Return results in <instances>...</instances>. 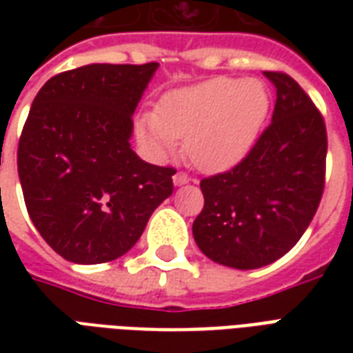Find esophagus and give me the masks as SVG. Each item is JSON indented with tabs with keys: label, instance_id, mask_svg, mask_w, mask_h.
I'll return each instance as SVG.
<instances>
[{
	"label": "esophagus",
	"instance_id": "obj_1",
	"mask_svg": "<svg viewBox=\"0 0 353 353\" xmlns=\"http://www.w3.org/2000/svg\"><path fill=\"white\" fill-rule=\"evenodd\" d=\"M189 179H191V177L187 176V172H181V170H179V172H176V174H174V183H176V185L189 183Z\"/></svg>",
	"mask_w": 353,
	"mask_h": 353
}]
</instances>
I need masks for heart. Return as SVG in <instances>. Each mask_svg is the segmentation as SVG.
Instances as JSON below:
<instances>
[{"instance_id": "1", "label": "heart", "mask_w": 353, "mask_h": 353, "mask_svg": "<svg viewBox=\"0 0 353 353\" xmlns=\"http://www.w3.org/2000/svg\"><path fill=\"white\" fill-rule=\"evenodd\" d=\"M268 108L270 96L261 81L217 77L166 94L157 115L139 119L138 136L159 157L185 139V154L196 168L219 172L250 153Z\"/></svg>"}]
</instances>
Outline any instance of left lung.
I'll list each match as a JSON object with an SVG mask.
<instances>
[{
    "mask_svg": "<svg viewBox=\"0 0 353 353\" xmlns=\"http://www.w3.org/2000/svg\"><path fill=\"white\" fill-rule=\"evenodd\" d=\"M272 123L227 172L204 177V208L192 236L215 263L240 270L270 265L301 240L325 189L327 130L310 96L283 72Z\"/></svg>",
    "mask_w": 353,
    "mask_h": 353,
    "instance_id": "left-lung-1",
    "label": "left lung"
}]
</instances>
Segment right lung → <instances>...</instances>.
Masks as SVG:
<instances>
[{"label":"right lung","instance_id":"right-lung-1","mask_svg":"<svg viewBox=\"0 0 353 353\" xmlns=\"http://www.w3.org/2000/svg\"><path fill=\"white\" fill-rule=\"evenodd\" d=\"M157 62L90 64L50 77L19 139V177L30 219L64 259L98 265L136 244L174 191L176 168L130 149L132 113Z\"/></svg>","mask_w":353,"mask_h":353}]
</instances>
